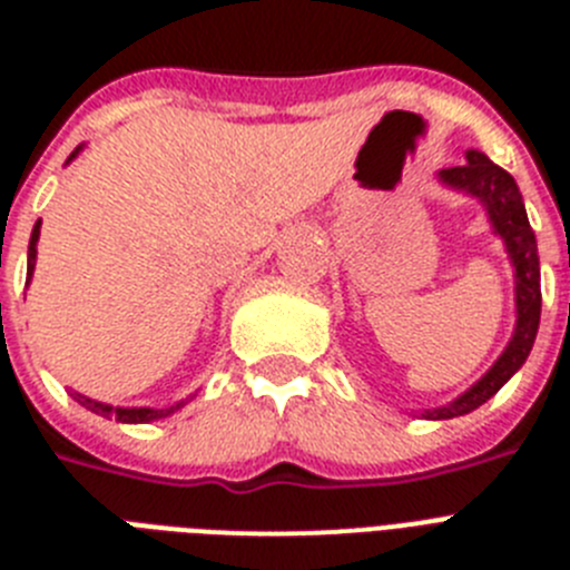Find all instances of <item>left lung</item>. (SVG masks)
<instances>
[{
    "mask_svg": "<svg viewBox=\"0 0 570 570\" xmlns=\"http://www.w3.org/2000/svg\"><path fill=\"white\" fill-rule=\"evenodd\" d=\"M440 179L451 188L468 190L471 196L482 199L491 216L493 230L505 239V248L511 254L513 268H517V328H513L511 342H508L505 354L497 360V365L482 376L471 391L454 400L451 405L425 411V420H451V416L471 414L473 407L491 400L508 380L522 367V362L531 354L537 328H540V308H542V291H540V256H537V236L528 225L525 205L522 194L513 183V176L493 165L480 150H468V163L456 168L440 170Z\"/></svg>",
    "mask_w": 570,
    "mask_h": 570,
    "instance_id": "left-lung-1",
    "label": "left lung"
}]
</instances>
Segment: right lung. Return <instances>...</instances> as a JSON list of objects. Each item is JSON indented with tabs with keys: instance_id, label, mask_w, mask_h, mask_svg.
<instances>
[{
	"instance_id": "right-lung-1",
	"label": "right lung",
	"mask_w": 570,
	"mask_h": 570,
	"mask_svg": "<svg viewBox=\"0 0 570 570\" xmlns=\"http://www.w3.org/2000/svg\"><path fill=\"white\" fill-rule=\"evenodd\" d=\"M79 154V148L70 154V159ZM39 225H33V234H30V245H28V279L30 274H33V262H37V242H39ZM73 400L79 402V405H85L88 411H94V414L99 416H116L119 422H150V420H163V416L174 414L176 407H183V402H176V405L170 407H110L105 405V402H97V400H88V396L82 394H73Z\"/></svg>"
}]
</instances>
